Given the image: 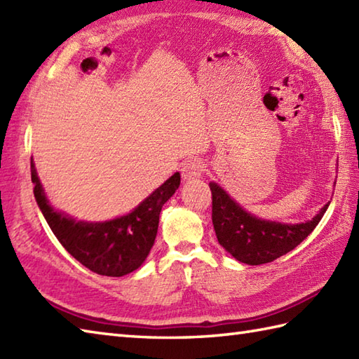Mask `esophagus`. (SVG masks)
<instances>
[{"instance_id": "1", "label": "esophagus", "mask_w": 359, "mask_h": 359, "mask_svg": "<svg viewBox=\"0 0 359 359\" xmlns=\"http://www.w3.org/2000/svg\"><path fill=\"white\" fill-rule=\"evenodd\" d=\"M203 162L199 158H191L182 165V177L185 182H194L202 177L203 172Z\"/></svg>"}]
</instances>
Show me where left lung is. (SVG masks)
I'll list each match as a JSON object with an SVG mask.
<instances>
[{"label": "left lung", "instance_id": "1", "mask_svg": "<svg viewBox=\"0 0 359 359\" xmlns=\"http://www.w3.org/2000/svg\"><path fill=\"white\" fill-rule=\"evenodd\" d=\"M212 197V225L217 241L228 253L248 265L273 262L296 248L315 230L329 203L304 224H280L251 216L241 208L215 182L210 184Z\"/></svg>", "mask_w": 359, "mask_h": 359}]
</instances>
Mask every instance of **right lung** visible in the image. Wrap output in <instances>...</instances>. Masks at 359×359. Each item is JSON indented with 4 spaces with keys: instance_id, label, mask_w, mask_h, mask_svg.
Listing matches in <instances>:
<instances>
[{
    "instance_id": "add662e5",
    "label": "right lung",
    "mask_w": 359,
    "mask_h": 359,
    "mask_svg": "<svg viewBox=\"0 0 359 359\" xmlns=\"http://www.w3.org/2000/svg\"><path fill=\"white\" fill-rule=\"evenodd\" d=\"M30 171L38 207L60 243L90 271L112 278L125 276L144 262L154 245L160 211L180 185V174L175 172L129 215L109 222L88 224L75 222L53 210L46 199L32 158Z\"/></svg>"
}]
</instances>
